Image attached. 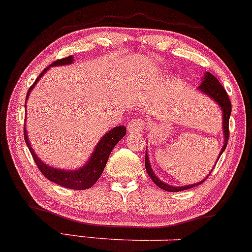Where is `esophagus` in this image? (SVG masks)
Returning <instances> with one entry per match:
<instances>
[{"mask_svg": "<svg viewBox=\"0 0 252 252\" xmlns=\"http://www.w3.org/2000/svg\"><path fill=\"white\" fill-rule=\"evenodd\" d=\"M144 120H142V119H133V120L129 121V124L127 125V129H128V132H131V133H139V132H142L143 129H144Z\"/></svg>", "mask_w": 252, "mask_h": 252, "instance_id": "1", "label": "esophagus"}]
</instances>
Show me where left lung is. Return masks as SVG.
Wrapping results in <instances>:
<instances>
[{
    "label": "left lung",
    "mask_w": 252,
    "mask_h": 252,
    "mask_svg": "<svg viewBox=\"0 0 252 252\" xmlns=\"http://www.w3.org/2000/svg\"><path fill=\"white\" fill-rule=\"evenodd\" d=\"M198 90L201 91V93L204 94L205 96H208L209 98H212L213 101L221 108V112H222L223 147H222V149H221L220 154H219V156H221V154L223 153V150L227 147V142H228V137H229L228 124H229V116H231V112H232L231 101H229L228 94H227L226 90L223 89V86L221 85L220 82H219V80L214 77L212 73H209V72L204 73L203 82L201 85L198 86ZM218 161L219 159H216V162ZM145 168H147V172H148L149 177L151 178V180H153L159 189H162V190H164V191H168V192H179V191H184V190H189V189L194 188V186L201 185L203 181H205V179L209 177L210 173H212V170H213V169L210 170L209 174L207 175V178H205V179H203L202 181H198V183H196V184H191V185H184V186H172V185H168V184L163 183V181L159 179V178L156 177L155 173H154V170L151 169V164H150V161H149L148 153H145Z\"/></svg>",
    "instance_id": "8db88e82"
}]
</instances>
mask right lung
<instances>
[{"label":"right lung","instance_id":"obj_1","mask_svg":"<svg viewBox=\"0 0 252 252\" xmlns=\"http://www.w3.org/2000/svg\"><path fill=\"white\" fill-rule=\"evenodd\" d=\"M74 61L73 56H68V58L61 59L50 64L49 67L44 69L38 78L36 79V82L32 84V86L30 88L26 94V101H28L30 93H31L32 89L36 86V84L40 78L44 75V73L49 71L50 67H56V66H67V64H72ZM26 103V102H25ZM26 108V104H25ZM25 123H26V116H25ZM126 134V127L125 126H116L114 128H112L110 131H108L103 137L99 139V142L97 143V145L94 147L93 154H91L89 161L84 164L83 167L78 169H58L54 168V167L49 166V164L44 163V162L40 159L38 156L36 155V153L33 151V149L31 147V143L29 140L28 131H26V124L24 127V137H25L26 145L29 147L30 153H31L32 158H33L34 162H36L37 167H38L42 174L47 178L48 180L53 181V183L58 184V185L63 186V188L72 189V190H85V189H90L91 186L99 179V177L103 173V169L107 164L108 158H109L110 153L114 149V147L125 137Z\"/></svg>","mask_w":252,"mask_h":252}]
</instances>
